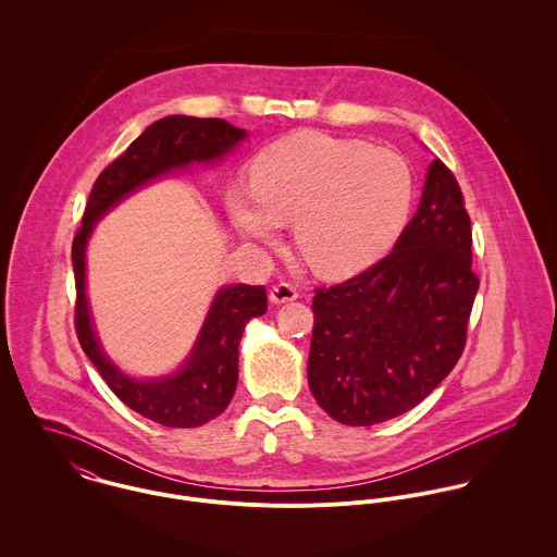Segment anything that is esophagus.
Masks as SVG:
<instances>
[{"label": "esophagus", "instance_id": "1", "mask_svg": "<svg viewBox=\"0 0 557 557\" xmlns=\"http://www.w3.org/2000/svg\"><path fill=\"white\" fill-rule=\"evenodd\" d=\"M298 298V287L294 283H276L270 289V300L274 305H283V302H292Z\"/></svg>", "mask_w": 557, "mask_h": 557}]
</instances>
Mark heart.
<instances>
[{"mask_svg": "<svg viewBox=\"0 0 557 557\" xmlns=\"http://www.w3.org/2000/svg\"><path fill=\"white\" fill-rule=\"evenodd\" d=\"M413 201V173L393 150L323 133H298L265 148L250 188L234 186L227 208L239 232L272 244L294 221L302 259L323 276L354 274L397 242Z\"/></svg>", "mask_w": 557, "mask_h": 557, "instance_id": "b5f03b06", "label": "heart"}]
</instances>
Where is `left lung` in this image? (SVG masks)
Masks as SVG:
<instances>
[{
    "instance_id": "8db88e82",
    "label": "left lung",
    "mask_w": 557,
    "mask_h": 557,
    "mask_svg": "<svg viewBox=\"0 0 557 557\" xmlns=\"http://www.w3.org/2000/svg\"><path fill=\"white\" fill-rule=\"evenodd\" d=\"M476 292L466 199L435 159L395 250L315 289L309 386L321 409L371 426L429 397L466 349Z\"/></svg>"
}]
</instances>
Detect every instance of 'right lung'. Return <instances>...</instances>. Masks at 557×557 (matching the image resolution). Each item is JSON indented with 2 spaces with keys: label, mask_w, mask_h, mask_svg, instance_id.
I'll list each match as a JSON object with an SVG mask.
<instances>
[{
  "label": "right lung",
  "mask_w": 557,
  "mask_h": 557,
  "mask_svg": "<svg viewBox=\"0 0 557 557\" xmlns=\"http://www.w3.org/2000/svg\"><path fill=\"white\" fill-rule=\"evenodd\" d=\"M246 133L221 117L169 115L148 126L131 148L96 177L79 232L73 239L75 330L81 347L107 386L137 413L173 429H193L216 418L236 393L238 347L244 325L268 311L263 285H232L219 292L186 367L154 382H135L102 354L85 300V244L94 223L122 197L162 173L195 160L221 159Z\"/></svg>",
  "instance_id": "right-lung-1"
}]
</instances>
